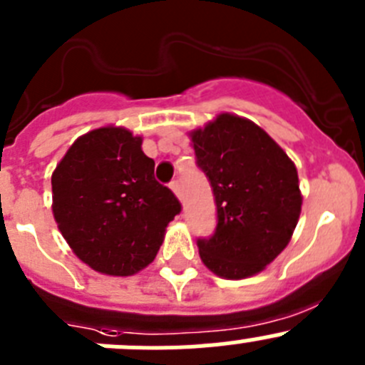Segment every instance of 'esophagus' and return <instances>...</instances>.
<instances>
[{
    "instance_id": "obj_1",
    "label": "esophagus",
    "mask_w": 365,
    "mask_h": 365,
    "mask_svg": "<svg viewBox=\"0 0 365 365\" xmlns=\"http://www.w3.org/2000/svg\"><path fill=\"white\" fill-rule=\"evenodd\" d=\"M169 187H171V190L176 194V196L182 197V189H180L178 180H171V183H169Z\"/></svg>"
}]
</instances>
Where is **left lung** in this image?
I'll return each mask as SVG.
<instances>
[{
	"label": "left lung",
	"instance_id": "obj_1",
	"mask_svg": "<svg viewBox=\"0 0 365 365\" xmlns=\"http://www.w3.org/2000/svg\"><path fill=\"white\" fill-rule=\"evenodd\" d=\"M190 137L217 212L214 233L196 240L201 260L222 278L257 274L284 251L298 225L296 165L260 126L232 114Z\"/></svg>",
	"mask_w": 365,
	"mask_h": 365
}]
</instances>
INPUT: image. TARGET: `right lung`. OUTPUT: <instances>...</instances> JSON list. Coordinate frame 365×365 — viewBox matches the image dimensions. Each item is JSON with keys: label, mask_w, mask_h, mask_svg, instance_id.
Masks as SVG:
<instances>
[{"label": "right lung", "mask_w": 365, "mask_h": 365, "mask_svg": "<svg viewBox=\"0 0 365 365\" xmlns=\"http://www.w3.org/2000/svg\"><path fill=\"white\" fill-rule=\"evenodd\" d=\"M143 139L125 128H98L74 140L51 176L53 215L63 239L94 271L130 277L146 267L182 212L155 180Z\"/></svg>", "instance_id": "add662e5"}]
</instances>
